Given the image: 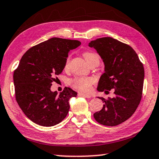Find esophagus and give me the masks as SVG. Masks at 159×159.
Masks as SVG:
<instances>
[{
  "label": "esophagus",
  "mask_w": 159,
  "mask_h": 159,
  "mask_svg": "<svg viewBox=\"0 0 159 159\" xmlns=\"http://www.w3.org/2000/svg\"><path fill=\"white\" fill-rule=\"evenodd\" d=\"M78 96H84V97H86L87 98H91V96L90 94H86V93H78Z\"/></svg>",
  "instance_id": "34e87169"
}]
</instances>
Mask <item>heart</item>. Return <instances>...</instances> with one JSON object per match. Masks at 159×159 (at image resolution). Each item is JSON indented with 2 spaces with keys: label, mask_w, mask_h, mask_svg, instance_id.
Segmentation results:
<instances>
[{
  "label": "heart",
  "mask_w": 159,
  "mask_h": 159,
  "mask_svg": "<svg viewBox=\"0 0 159 159\" xmlns=\"http://www.w3.org/2000/svg\"><path fill=\"white\" fill-rule=\"evenodd\" d=\"M84 56L86 61L88 63H90L91 62L92 60L94 58H98L97 54L94 53H91V52H86L84 53ZM70 61V56H68L66 58V63H65V68H67L69 66ZM95 80L93 78L91 77H84V76H76L73 78V79L70 80V84L73 89L78 90L79 91L82 92H88L91 89V87L94 84Z\"/></svg>",
  "instance_id": "1"
}]
</instances>
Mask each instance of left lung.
Returning a JSON list of instances; mask_svg holds the SVG:
<instances>
[{
  "label": "left lung",
  "instance_id": "left-lung-1",
  "mask_svg": "<svg viewBox=\"0 0 159 159\" xmlns=\"http://www.w3.org/2000/svg\"><path fill=\"white\" fill-rule=\"evenodd\" d=\"M90 47L96 50L105 64L99 80L98 91L108 93L114 89V97H99L104 103L93 117L99 124L115 126L131 116L141 102L144 68L136 51L129 45L111 37L92 41Z\"/></svg>",
  "mask_w": 159,
  "mask_h": 159
}]
</instances>
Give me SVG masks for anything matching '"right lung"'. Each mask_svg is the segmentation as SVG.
Listing matches in <instances>:
<instances>
[{
	"mask_svg": "<svg viewBox=\"0 0 159 159\" xmlns=\"http://www.w3.org/2000/svg\"><path fill=\"white\" fill-rule=\"evenodd\" d=\"M80 45L76 40L52 38L31 47L21 58L13 73L16 99L35 124L53 126L67 116L68 101L77 93L66 87L58 95L51 91V86L62 73L68 52Z\"/></svg>",
	"mask_w": 159,
	"mask_h": 159,
	"instance_id": "add662e5",
	"label": "right lung"
}]
</instances>
